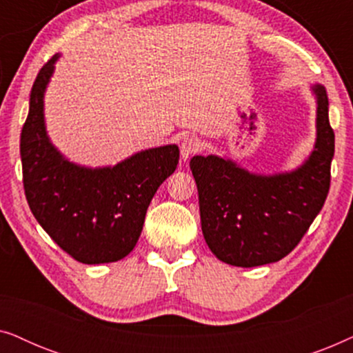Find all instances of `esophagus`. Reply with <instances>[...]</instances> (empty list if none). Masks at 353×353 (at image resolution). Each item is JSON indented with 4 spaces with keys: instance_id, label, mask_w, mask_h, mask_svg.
<instances>
[{
    "instance_id": "esophagus-1",
    "label": "esophagus",
    "mask_w": 353,
    "mask_h": 353,
    "mask_svg": "<svg viewBox=\"0 0 353 353\" xmlns=\"http://www.w3.org/2000/svg\"><path fill=\"white\" fill-rule=\"evenodd\" d=\"M201 149V143L196 137H185L180 143V152L183 161H188L192 154L197 152Z\"/></svg>"
}]
</instances>
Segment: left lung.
Returning <instances> with one entry per match:
<instances>
[{
  "mask_svg": "<svg viewBox=\"0 0 353 353\" xmlns=\"http://www.w3.org/2000/svg\"><path fill=\"white\" fill-rule=\"evenodd\" d=\"M310 88L316 99V139L302 165L263 175L214 154L191 159L202 234L221 262L243 268L278 262L320 214L330 191L334 132L325 86Z\"/></svg>",
  "mask_w": 353,
  "mask_h": 353,
  "instance_id": "1",
  "label": "left lung"
}]
</instances>
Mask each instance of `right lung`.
<instances>
[{
    "mask_svg": "<svg viewBox=\"0 0 353 353\" xmlns=\"http://www.w3.org/2000/svg\"><path fill=\"white\" fill-rule=\"evenodd\" d=\"M59 57L43 65L32 86L21 133L26 197L41 228L77 262H117L137 245L148 207L175 172L180 149H144L112 167L70 162L51 143L45 123V93Z\"/></svg>",
    "mask_w": 353,
    "mask_h": 353,
    "instance_id": "add662e5",
    "label": "right lung"
}]
</instances>
